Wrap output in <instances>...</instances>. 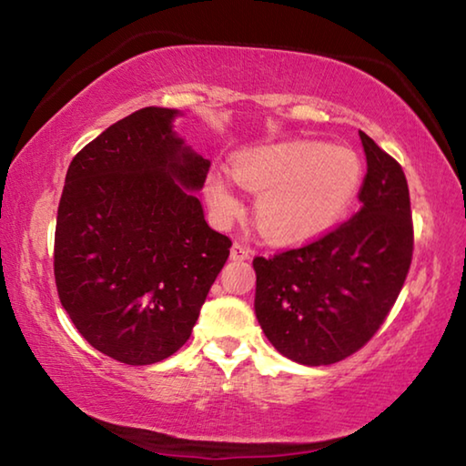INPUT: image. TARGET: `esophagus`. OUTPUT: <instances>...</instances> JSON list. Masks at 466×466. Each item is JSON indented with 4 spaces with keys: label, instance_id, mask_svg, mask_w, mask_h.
<instances>
[{
    "label": "esophagus",
    "instance_id": "esophagus-1",
    "mask_svg": "<svg viewBox=\"0 0 466 466\" xmlns=\"http://www.w3.org/2000/svg\"><path fill=\"white\" fill-rule=\"evenodd\" d=\"M252 257V250L248 247H244L242 242H234L230 248V258L232 261H248Z\"/></svg>",
    "mask_w": 466,
    "mask_h": 466
}]
</instances>
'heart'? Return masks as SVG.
<instances>
[{
    "label": "heart",
    "mask_w": 466,
    "mask_h": 466,
    "mask_svg": "<svg viewBox=\"0 0 466 466\" xmlns=\"http://www.w3.org/2000/svg\"><path fill=\"white\" fill-rule=\"evenodd\" d=\"M356 152L319 141L244 149L232 160V177L250 193H261L255 222L273 244L306 242L329 230L341 218L361 187ZM205 197L218 218L232 219L242 211L230 177L214 170L205 180Z\"/></svg>",
    "instance_id": "obj_1"
}]
</instances>
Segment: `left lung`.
Instances as JSON below:
<instances>
[{"instance_id":"obj_1","label":"left lung","mask_w":466,"mask_h":466,"mask_svg":"<svg viewBox=\"0 0 466 466\" xmlns=\"http://www.w3.org/2000/svg\"><path fill=\"white\" fill-rule=\"evenodd\" d=\"M368 172L361 208L322 238L252 261L255 314L281 356L329 366L364 347L390 312L413 255L403 168L360 131Z\"/></svg>"}]
</instances>
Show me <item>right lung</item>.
<instances>
[{"mask_svg":"<svg viewBox=\"0 0 466 466\" xmlns=\"http://www.w3.org/2000/svg\"><path fill=\"white\" fill-rule=\"evenodd\" d=\"M146 106L72 160L55 228L61 306L94 350L129 366L170 358L191 337L232 242L205 222V160Z\"/></svg>","mask_w":466,"mask_h":466,"instance_id":"right-lung-1","label":"right lung"}]
</instances>
